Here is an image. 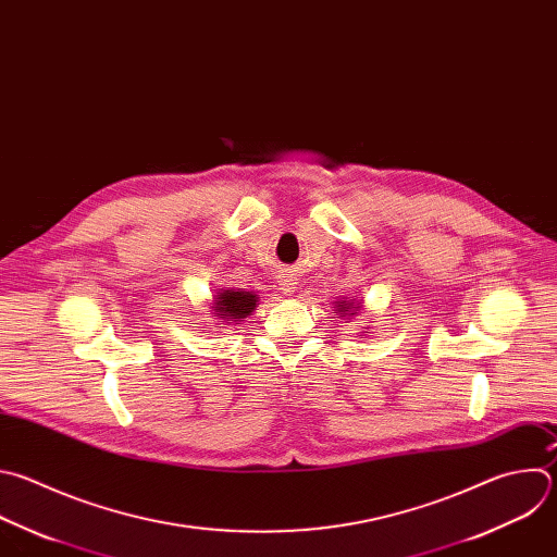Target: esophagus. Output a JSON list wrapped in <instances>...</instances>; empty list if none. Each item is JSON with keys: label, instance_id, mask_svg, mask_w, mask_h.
Here are the masks:
<instances>
[{"label": "esophagus", "instance_id": "34e87169", "mask_svg": "<svg viewBox=\"0 0 557 557\" xmlns=\"http://www.w3.org/2000/svg\"><path fill=\"white\" fill-rule=\"evenodd\" d=\"M295 288H297V277L293 275V271H284V273L280 275V290H282L284 295H293Z\"/></svg>", "mask_w": 557, "mask_h": 557}]
</instances>
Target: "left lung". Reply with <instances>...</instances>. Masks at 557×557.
<instances>
[{
    "label": "left lung",
    "mask_w": 557,
    "mask_h": 557,
    "mask_svg": "<svg viewBox=\"0 0 557 557\" xmlns=\"http://www.w3.org/2000/svg\"><path fill=\"white\" fill-rule=\"evenodd\" d=\"M336 312L341 314V317H351V314H356V310L360 308V301H354V299H349V301H336Z\"/></svg>",
    "instance_id": "obj_1"
}]
</instances>
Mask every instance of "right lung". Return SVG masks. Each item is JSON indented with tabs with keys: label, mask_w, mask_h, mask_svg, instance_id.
<instances>
[{
	"label": "right lung",
	"mask_w": 557,
	"mask_h": 557,
	"mask_svg": "<svg viewBox=\"0 0 557 557\" xmlns=\"http://www.w3.org/2000/svg\"><path fill=\"white\" fill-rule=\"evenodd\" d=\"M258 295L253 290L243 288H221L219 295H214V317L223 319L225 323L243 321L247 314H251L258 306Z\"/></svg>",
	"instance_id": "1"
}]
</instances>
